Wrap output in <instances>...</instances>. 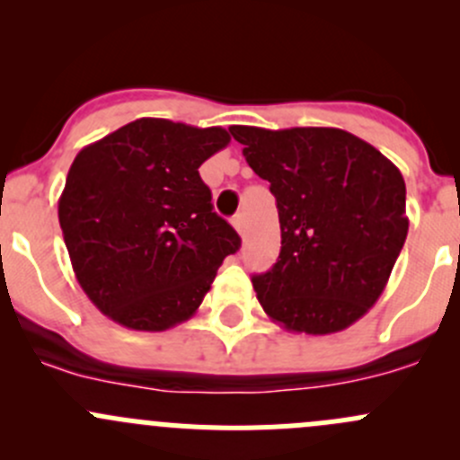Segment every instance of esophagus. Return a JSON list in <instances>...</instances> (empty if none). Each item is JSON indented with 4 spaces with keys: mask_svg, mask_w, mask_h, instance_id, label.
<instances>
[{
    "mask_svg": "<svg viewBox=\"0 0 460 460\" xmlns=\"http://www.w3.org/2000/svg\"><path fill=\"white\" fill-rule=\"evenodd\" d=\"M231 225L235 226V231H238V234H244V225H247V216H244V213H235L234 220H231Z\"/></svg>",
    "mask_w": 460,
    "mask_h": 460,
    "instance_id": "esophagus-1",
    "label": "esophagus"
}]
</instances>
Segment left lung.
<instances>
[{
  "label": "left lung",
  "mask_w": 460,
  "mask_h": 460,
  "mask_svg": "<svg viewBox=\"0 0 460 460\" xmlns=\"http://www.w3.org/2000/svg\"><path fill=\"white\" fill-rule=\"evenodd\" d=\"M276 198L282 247L253 276L264 314L296 333L327 336L374 307L405 244V180L342 128L231 127Z\"/></svg>",
  "instance_id": "8db88e82"
}]
</instances>
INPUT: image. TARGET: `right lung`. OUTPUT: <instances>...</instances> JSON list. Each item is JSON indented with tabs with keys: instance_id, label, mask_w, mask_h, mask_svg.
<instances>
[{
	"instance_id": "obj_1",
	"label": "right lung",
	"mask_w": 460,
	"mask_h": 460,
	"mask_svg": "<svg viewBox=\"0 0 460 460\" xmlns=\"http://www.w3.org/2000/svg\"><path fill=\"white\" fill-rule=\"evenodd\" d=\"M229 140L220 127L140 118L77 153L59 226L77 282L104 316L164 332L200 307L222 260L240 249L198 171Z\"/></svg>"
}]
</instances>
